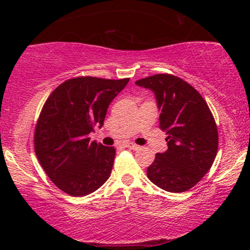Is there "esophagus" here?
<instances>
[{
    "mask_svg": "<svg viewBox=\"0 0 250 250\" xmlns=\"http://www.w3.org/2000/svg\"><path fill=\"white\" fill-rule=\"evenodd\" d=\"M125 147H127L129 149H133V150H137L140 147L137 145H135V143H131V142H127L125 143Z\"/></svg>",
    "mask_w": 250,
    "mask_h": 250,
    "instance_id": "obj_1",
    "label": "esophagus"
}]
</instances>
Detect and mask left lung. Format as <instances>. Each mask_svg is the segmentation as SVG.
<instances>
[{"label": "left lung", "mask_w": 250, "mask_h": 250, "mask_svg": "<svg viewBox=\"0 0 250 250\" xmlns=\"http://www.w3.org/2000/svg\"><path fill=\"white\" fill-rule=\"evenodd\" d=\"M137 85L153 90L160 110V129L168 149L157 153L148 179L163 190L183 193L193 188L213 166L219 134L207 102L189 83L170 74L141 79Z\"/></svg>", "instance_id": "1"}]
</instances>
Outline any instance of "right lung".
I'll return each mask as SVG.
<instances>
[{
  "mask_svg": "<svg viewBox=\"0 0 250 250\" xmlns=\"http://www.w3.org/2000/svg\"><path fill=\"white\" fill-rule=\"evenodd\" d=\"M129 79L81 76L57 87L43 105L34 149L49 179L71 196H85L109 179L115 148L90 142L88 135L104 121L107 109Z\"/></svg>",
  "mask_w": 250,
  "mask_h": 250,
  "instance_id": "1",
  "label": "right lung"
}]
</instances>
